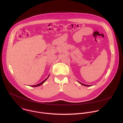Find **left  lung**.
Segmentation results:
<instances>
[{
	"label": "left lung",
	"mask_w": 123,
	"mask_h": 123,
	"mask_svg": "<svg viewBox=\"0 0 123 123\" xmlns=\"http://www.w3.org/2000/svg\"><path fill=\"white\" fill-rule=\"evenodd\" d=\"M79 82L80 84H81V85H84V86H91V85H86V84H83V83H81V82H79Z\"/></svg>",
	"instance_id": "8db88e82"
}]
</instances>
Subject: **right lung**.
<instances>
[{"instance_id": "add662e5", "label": "right lung", "mask_w": 123, "mask_h": 123, "mask_svg": "<svg viewBox=\"0 0 123 123\" xmlns=\"http://www.w3.org/2000/svg\"><path fill=\"white\" fill-rule=\"evenodd\" d=\"M49 75L48 76V77L47 78V79H46L43 81L42 82H41V83H39V84H37V85H31V86H31V87H37V86H40V85H42L44 82L46 81V80L48 79V78L49 77Z\"/></svg>"}]
</instances>
